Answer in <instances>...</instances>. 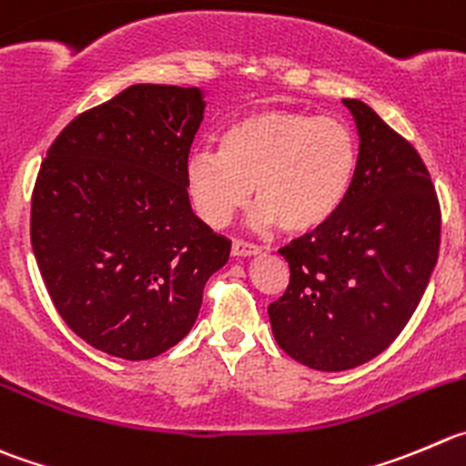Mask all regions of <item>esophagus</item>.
Returning a JSON list of instances; mask_svg holds the SVG:
<instances>
[{"mask_svg": "<svg viewBox=\"0 0 466 466\" xmlns=\"http://www.w3.org/2000/svg\"><path fill=\"white\" fill-rule=\"evenodd\" d=\"M233 256H238V258H249V256H256L258 254V247L251 245V242H245V240H233Z\"/></svg>", "mask_w": 466, "mask_h": 466, "instance_id": "34e87169", "label": "esophagus"}]
</instances>
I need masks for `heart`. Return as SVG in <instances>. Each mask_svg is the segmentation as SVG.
<instances>
[{
	"label": "heart",
	"mask_w": 466,
	"mask_h": 466,
	"mask_svg": "<svg viewBox=\"0 0 466 466\" xmlns=\"http://www.w3.org/2000/svg\"><path fill=\"white\" fill-rule=\"evenodd\" d=\"M357 169L359 141L343 121L258 109L224 127L219 150H192L185 180L194 210L215 228L249 201L254 187L256 224L311 233L340 210Z\"/></svg>",
	"instance_id": "heart-1"
}]
</instances>
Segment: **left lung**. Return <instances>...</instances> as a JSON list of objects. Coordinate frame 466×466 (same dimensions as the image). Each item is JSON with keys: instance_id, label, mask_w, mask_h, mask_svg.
I'll return each mask as SVG.
<instances>
[{"instance_id": "left-lung-1", "label": "left lung", "mask_w": 466, "mask_h": 466, "mask_svg": "<svg viewBox=\"0 0 466 466\" xmlns=\"http://www.w3.org/2000/svg\"><path fill=\"white\" fill-rule=\"evenodd\" d=\"M359 169L340 210L279 254L290 283L268 307L274 339L309 369L370 361L405 329L437 265L441 212L423 159L361 100Z\"/></svg>"}]
</instances>
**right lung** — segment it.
Masks as SVG:
<instances>
[{"mask_svg": "<svg viewBox=\"0 0 466 466\" xmlns=\"http://www.w3.org/2000/svg\"><path fill=\"white\" fill-rule=\"evenodd\" d=\"M198 86L135 84L79 114L47 150L31 198V247L66 325L141 361L189 334L230 242L192 212Z\"/></svg>", "mask_w": 466, "mask_h": 466, "instance_id": "add662e5", "label": "right lung"}]
</instances>
